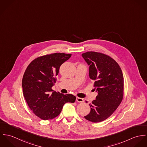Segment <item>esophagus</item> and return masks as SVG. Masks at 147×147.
<instances>
[{
  "mask_svg": "<svg viewBox=\"0 0 147 147\" xmlns=\"http://www.w3.org/2000/svg\"><path fill=\"white\" fill-rule=\"evenodd\" d=\"M76 101L78 102H84V99H83V98H80V97H76Z\"/></svg>",
  "mask_w": 147,
  "mask_h": 147,
  "instance_id": "esophagus-1",
  "label": "esophagus"
}]
</instances>
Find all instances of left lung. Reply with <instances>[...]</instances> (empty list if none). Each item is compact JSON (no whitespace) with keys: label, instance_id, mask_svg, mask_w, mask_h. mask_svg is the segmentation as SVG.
<instances>
[{"label":"left lung","instance_id":"1","mask_svg":"<svg viewBox=\"0 0 147 147\" xmlns=\"http://www.w3.org/2000/svg\"><path fill=\"white\" fill-rule=\"evenodd\" d=\"M89 66V75L94 81L98 95L89 104L90 111L84 118L98 123L109 118L121 103L123 96V76L119 64L113 58L100 53L82 54Z\"/></svg>","mask_w":147,"mask_h":147}]
</instances>
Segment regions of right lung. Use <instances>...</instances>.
<instances>
[{"label": "right lung", "instance_id": "add662e5", "mask_svg": "<svg viewBox=\"0 0 147 147\" xmlns=\"http://www.w3.org/2000/svg\"><path fill=\"white\" fill-rule=\"evenodd\" d=\"M71 54L54 53L38 57L26 68L22 80L23 94L32 111L43 120L51 119L61 112L67 102H75L76 97L54 92L60 66Z\"/></svg>", "mask_w": 147, "mask_h": 147}]
</instances>
